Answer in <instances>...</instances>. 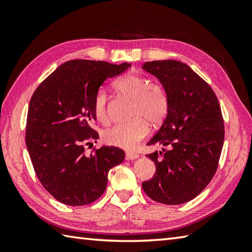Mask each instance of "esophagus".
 Segmentation results:
<instances>
[{
	"label": "esophagus",
	"instance_id": "1",
	"mask_svg": "<svg viewBox=\"0 0 252 252\" xmlns=\"http://www.w3.org/2000/svg\"><path fill=\"white\" fill-rule=\"evenodd\" d=\"M126 157L127 160H135V159H138V158H139V155H138V153H135V152H126Z\"/></svg>",
	"mask_w": 252,
	"mask_h": 252
}]
</instances>
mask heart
I'll return each mask as SVG.
<instances>
[{"label": "heart", "mask_w": 252, "mask_h": 252, "mask_svg": "<svg viewBox=\"0 0 252 252\" xmlns=\"http://www.w3.org/2000/svg\"><path fill=\"white\" fill-rule=\"evenodd\" d=\"M118 91L133 100L131 117L134 118L126 123H119L103 132V140L109 146L126 149L135 148L148 134L149 126L162 122L168 112V96L159 85L151 84L146 76L126 74L116 82ZM93 111L97 121L109 122L108 96L104 89L96 92L93 101Z\"/></svg>", "instance_id": "1"}]
</instances>
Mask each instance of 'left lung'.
I'll return each instance as SVG.
<instances>
[{
    "instance_id": "left-lung-1",
    "label": "left lung",
    "mask_w": 252,
    "mask_h": 252,
    "mask_svg": "<svg viewBox=\"0 0 252 252\" xmlns=\"http://www.w3.org/2000/svg\"><path fill=\"white\" fill-rule=\"evenodd\" d=\"M142 69L160 81L168 96V112L148 146L168 150L147 157L156 164L152 179L142 183L148 197L181 204L201 192L215 176L224 140L218 99L206 81L176 60L146 62Z\"/></svg>"
}]
</instances>
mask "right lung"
<instances>
[{"mask_svg":"<svg viewBox=\"0 0 252 252\" xmlns=\"http://www.w3.org/2000/svg\"><path fill=\"white\" fill-rule=\"evenodd\" d=\"M131 63L71 60L42 82L31 97L25 142L34 171L48 192L66 206H84L106 189L110 169L125 160V151L101 147L90 156L84 146L96 142L93 101L106 79Z\"/></svg>","mask_w":252,"mask_h":252,"instance_id":"obj_1","label":"right lung"}]
</instances>
